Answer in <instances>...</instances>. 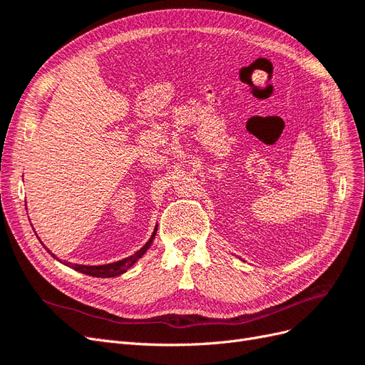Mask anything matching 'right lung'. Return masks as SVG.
Returning <instances> with one entry per match:
<instances>
[{"label": "right lung", "mask_w": 365, "mask_h": 365, "mask_svg": "<svg viewBox=\"0 0 365 365\" xmlns=\"http://www.w3.org/2000/svg\"><path fill=\"white\" fill-rule=\"evenodd\" d=\"M155 235H157V228H155V231H153V235L150 236V239L145 244V247L140 248L135 254H132V256H129L123 260L108 263V264H101V267H86V264H76V263H70V262H65L63 264H67V267H70L76 271H79L82 274L91 275V277H103V279L105 277H115V275L126 272L132 267V264H134L143 256V254H145L149 250L153 239H155Z\"/></svg>", "instance_id": "1"}]
</instances>
